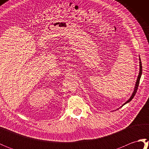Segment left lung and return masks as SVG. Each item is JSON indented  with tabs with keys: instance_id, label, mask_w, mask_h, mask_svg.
Listing matches in <instances>:
<instances>
[{
	"instance_id": "obj_1",
	"label": "left lung",
	"mask_w": 149,
	"mask_h": 149,
	"mask_svg": "<svg viewBox=\"0 0 149 149\" xmlns=\"http://www.w3.org/2000/svg\"><path fill=\"white\" fill-rule=\"evenodd\" d=\"M139 61H140V71H139V74H138V77H137L136 82V83H135V86H134V91H133V92H132L131 96L130 97V98H129V99H128L127 101H126V102L124 104H123L121 107H122L123 105H125V104H127V103H128L129 102H131V100L132 99H133L134 95H136V91H137L138 85H139V83H140V78H141V74H142V65H141V62L140 58H139Z\"/></svg>"
}]
</instances>
